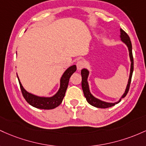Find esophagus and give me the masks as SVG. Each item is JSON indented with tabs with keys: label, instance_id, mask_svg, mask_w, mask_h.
Returning <instances> with one entry per match:
<instances>
[{
	"label": "esophagus",
	"instance_id": "1",
	"mask_svg": "<svg viewBox=\"0 0 146 146\" xmlns=\"http://www.w3.org/2000/svg\"><path fill=\"white\" fill-rule=\"evenodd\" d=\"M85 66V63L83 60H78L76 63V67H77V70H81V69H83Z\"/></svg>",
	"mask_w": 146,
	"mask_h": 146
}]
</instances>
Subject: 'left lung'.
Listing matches in <instances>:
<instances>
[{
    "label": "left lung",
    "mask_w": 146,
    "mask_h": 146,
    "mask_svg": "<svg viewBox=\"0 0 146 146\" xmlns=\"http://www.w3.org/2000/svg\"><path fill=\"white\" fill-rule=\"evenodd\" d=\"M120 31H121V38L122 41L126 45H127V47H128L129 54H130V58L131 60L130 74V77H129V80H128V83H127V88H126L125 89V93L123 94L121 97V99H123L126 95H127V92H128L129 91V89H130L131 79H132V72H133V70H134V60H133V56H132V43H131L130 37H129V36L127 35V34L126 33L125 31L123 30L122 29H121ZM88 74H89V72H88L86 69H83V70H81L82 89H83V94H84L85 97L86 98L87 101H88L90 104L92 105V106H94V107L99 108H108L114 106L116 104L120 102L121 99L119 100V102L114 103V104H112V103H106L94 97V96L91 94L90 92L89 86H88V81H87V80H88Z\"/></svg>",
    "instance_id": "left-lung-1"
}]
</instances>
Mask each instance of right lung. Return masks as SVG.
<instances>
[{
    "instance_id": "obj_1",
    "label": "right lung",
    "mask_w": 146,
    "mask_h": 146,
    "mask_svg": "<svg viewBox=\"0 0 146 146\" xmlns=\"http://www.w3.org/2000/svg\"><path fill=\"white\" fill-rule=\"evenodd\" d=\"M76 65H72V66L70 67L68 70H66V71L65 72L61 78H60V86L58 92L54 96L50 98L40 97V96H35V95L27 92L22 86L19 78H18L23 96L26 100V101L34 108L43 110H51L55 108L58 107L62 103L63 97L65 96V92L68 88L70 76L72 75L74 72H76Z\"/></svg>"
}]
</instances>
